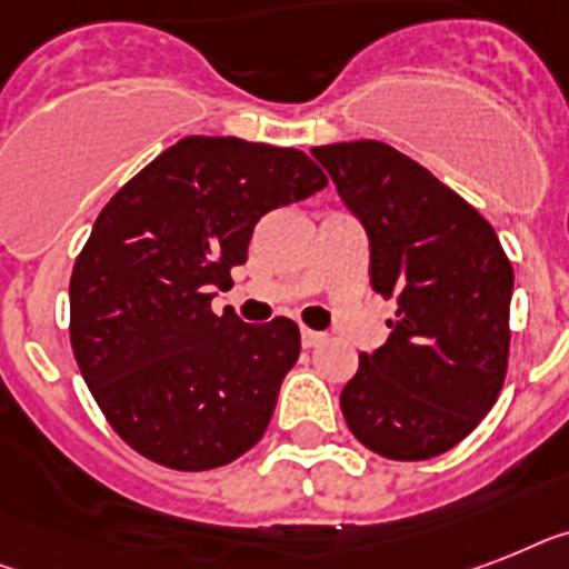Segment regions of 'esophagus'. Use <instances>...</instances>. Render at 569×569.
<instances>
[{"mask_svg":"<svg viewBox=\"0 0 569 569\" xmlns=\"http://www.w3.org/2000/svg\"><path fill=\"white\" fill-rule=\"evenodd\" d=\"M322 340H326V335H322V331H311V328H302V346H305V349H313V346H319Z\"/></svg>","mask_w":569,"mask_h":569,"instance_id":"esophagus-1","label":"esophagus"}]
</instances>
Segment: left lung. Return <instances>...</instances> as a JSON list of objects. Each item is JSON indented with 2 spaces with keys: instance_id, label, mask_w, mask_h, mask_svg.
<instances>
[{
  "instance_id": "1",
  "label": "left lung",
  "mask_w": 569,
  "mask_h": 569,
  "mask_svg": "<svg viewBox=\"0 0 569 569\" xmlns=\"http://www.w3.org/2000/svg\"><path fill=\"white\" fill-rule=\"evenodd\" d=\"M311 153L369 234L375 293L398 305L389 340L342 387L346 425L380 457H439L503 389L511 261L480 211L396 148L360 139Z\"/></svg>"
}]
</instances>
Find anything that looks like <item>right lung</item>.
<instances>
[{
  "label": "right lung",
  "instance_id": "1",
  "mask_svg": "<svg viewBox=\"0 0 569 569\" xmlns=\"http://www.w3.org/2000/svg\"><path fill=\"white\" fill-rule=\"evenodd\" d=\"M296 148L186 136L116 191L69 281V337L89 392L133 450L209 471L264 436L299 328L211 311L267 211L326 189Z\"/></svg>",
  "mask_w": 569,
  "mask_h": 569
}]
</instances>
